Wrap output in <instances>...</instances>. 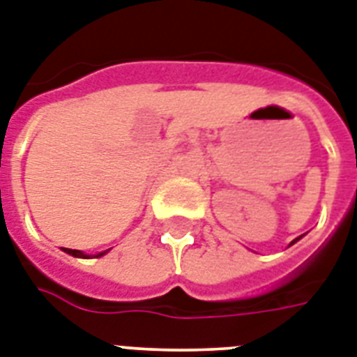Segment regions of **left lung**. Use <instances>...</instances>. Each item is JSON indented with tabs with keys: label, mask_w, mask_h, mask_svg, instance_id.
Masks as SVG:
<instances>
[{
	"label": "left lung",
	"mask_w": 357,
	"mask_h": 357,
	"mask_svg": "<svg viewBox=\"0 0 357 357\" xmlns=\"http://www.w3.org/2000/svg\"><path fill=\"white\" fill-rule=\"evenodd\" d=\"M299 238H301V236H299ZM299 238H295V240H294V242H291V244H295V242H297V240H299ZM291 244H289V245H291Z\"/></svg>",
	"instance_id": "8db88e82"
}]
</instances>
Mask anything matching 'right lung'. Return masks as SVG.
<instances>
[{"label":"right lung","instance_id":"right-lung-1","mask_svg":"<svg viewBox=\"0 0 357 357\" xmlns=\"http://www.w3.org/2000/svg\"><path fill=\"white\" fill-rule=\"evenodd\" d=\"M63 251L69 255H73V257H80V259H88V255H84L82 251H78V249H68V248H63ZM108 251H104V253H98L97 257H102V255H106Z\"/></svg>","mask_w":357,"mask_h":357}]
</instances>
